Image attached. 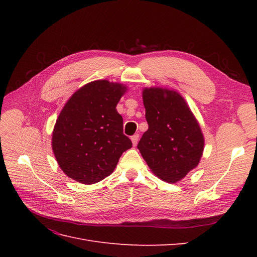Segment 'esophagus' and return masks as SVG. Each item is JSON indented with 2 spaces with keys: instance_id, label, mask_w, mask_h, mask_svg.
Returning a JSON list of instances; mask_svg holds the SVG:
<instances>
[{
  "instance_id": "34e87169",
  "label": "esophagus",
  "mask_w": 257,
  "mask_h": 257,
  "mask_svg": "<svg viewBox=\"0 0 257 257\" xmlns=\"http://www.w3.org/2000/svg\"><path fill=\"white\" fill-rule=\"evenodd\" d=\"M131 139H132V143H133V145L134 146H136L137 145V143H138V141H139V134H135V135H133L131 137Z\"/></svg>"
}]
</instances>
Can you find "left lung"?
<instances>
[{
    "label": "left lung",
    "mask_w": 257,
    "mask_h": 257,
    "mask_svg": "<svg viewBox=\"0 0 257 257\" xmlns=\"http://www.w3.org/2000/svg\"><path fill=\"white\" fill-rule=\"evenodd\" d=\"M146 131L137 148L152 172L175 183L195 168L204 151V136L184 98L174 90L145 88Z\"/></svg>",
    "instance_id": "8db88e82"
}]
</instances>
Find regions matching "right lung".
Instances as JSON below:
<instances>
[{
  "instance_id": "right-lung-1",
  "label": "right lung",
  "mask_w": 257,
  "mask_h": 257,
  "mask_svg": "<svg viewBox=\"0 0 257 257\" xmlns=\"http://www.w3.org/2000/svg\"><path fill=\"white\" fill-rule=\"evenodd\" d=\"M126 92L123 84L95 80L76 91L60 112L52 150L60 168L83 184L109 176L124 151L132 148L115 109Z\"/></svg>"
}]
</instances>
